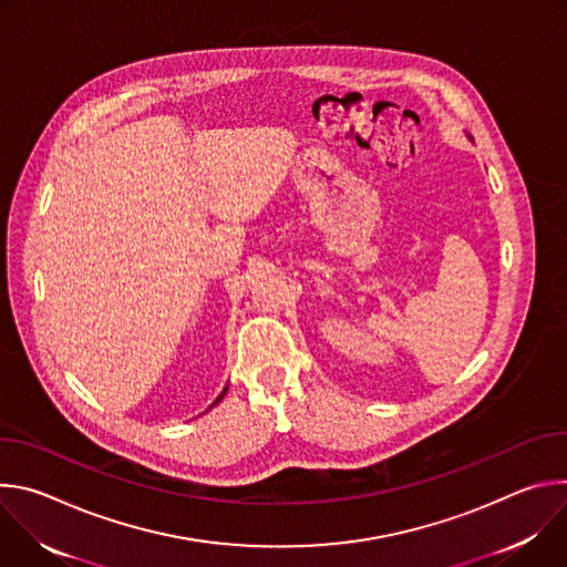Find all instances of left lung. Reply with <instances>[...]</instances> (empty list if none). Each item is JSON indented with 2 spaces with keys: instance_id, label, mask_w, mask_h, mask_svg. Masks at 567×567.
<instances>
[{
  "instance_id": "left-lung-1",
  "label": "left lung",
  "mask_w": 567,
  "mask_h": 567,
  "mask_svg": "<svg viewBox=\"0 0 567 567\" xmlns=\"http://www.w3.org/2000/svg\"><path fill=\"white\" fill-rule=\"evenodd\" d=\"M471 141H473V138H471Z\"/></svg>"
}]
</instances>
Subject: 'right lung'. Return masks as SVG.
<instances>
[{
	"instance_id": "right-lung-1",
	"label": "right lung",
	"mask_w": 567,
	"mask_h": 567,
	"mask_svg": "<svg viewBox=\"0 0 567 567\" xmlns=\"http://www.w3.org/2000/svg\"><path fill=\"white\" fill-rule=\"evenodd\" d=\"M224 394H226V388H224V392H221V394L215 399V403H217V401H221V396H224ZM215 403H213V406H215ZM213 406H210V409H213Z\"/></svg>"
}]
</instances>
